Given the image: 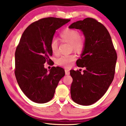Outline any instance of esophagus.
I'll list each match as a JSON object with an SVG mask.
<instances>
[{"mask_svg": "<svg viewBox=\"0 0 126 126\" xmlns=\"http://www.w3.org/2000/svg\"><path fill=\"white\" fill-rule=\"evenodd\" d=\"M65 72L66 75H70V71H69L68 69H65Z\"/></svg>", "mask_w": 126, "mask_h": 126, "instance_id": "esophagus-1", "label": "esophagus"}]
</instances>
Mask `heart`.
<instances>
[{"label": "heart", "instance_id": "obj_1", "mask_svg": "<svg viewBox=\"0 0 126 126\" xmlns=\"http://www.w3.org/2000/svg\"><path fill=\"white\" fill-rule=\"evenodd\" d=\"M60 38L62 42L70 44L72 49L76 52H81L85 47V39L84 36L79 35V32L74 29H65L60 33ZM50 47L52 53L57 55L58 52V44L56 40H52ZM75 60L76 56L74 55L62 56L57 59V64L61 66L69 67Z\"/></svg>", "mask_w": 126, "mask_h": 126}]
</instances>
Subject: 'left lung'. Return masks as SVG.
Returning <instances> with one entry per match:
<instances>
[{
    "instance_id": "8db88e82",
    "label": "left lung",
    "mask_w": 126,
    "mask_h": 126,
    "mask_svg": "<svg viewBox=\"0 0 126 126\" xmlns=\"http://www.w3.org/2000/svg\"><path fill=\"white\" fill-rule=\"evenodd\" d=\"M69 28L81 30L85 39L76 64L86 69L82 74L79 70H70L73 79L71 97L77 104L89 106L102 97L113 81L116 52L107 29L95 19L87 18L73 23Z\"/></svg>"
}]
</instances>
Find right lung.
Listing matches in <instances>:
<instances>
[{
	"label": "right lung",
	"instance_id": "right-lung-1",
	"mask_svg": "<svg viewBox=\"0 0 126 126\" xmlns=\"http://www.w3.org/2000/svg\"><path fill=\"white\" fill-rule=\"evenodd\" d=\"M70 20L48 17L32 23L24 31L16 48V78L24 94L34 102L44 103L51 100L64 76L63 68L53 66L49 73L44 64L52 62L50 45L56 30Z\"/></svg>",
	"mask_w": 126,
	"mask_h": 126
}]
</instances>
